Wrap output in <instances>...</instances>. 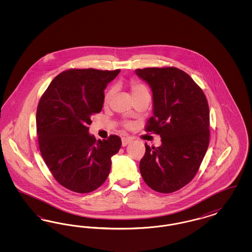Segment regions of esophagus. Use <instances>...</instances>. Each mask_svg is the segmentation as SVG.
<instances>
[{
	"label": "esophagus",
	"mask_w": 252,
	"mask_h": 252,
	"mask_svg": "<svg viewBox=\"0 0 252 252\" xmlns=\"http://www.w3.org/2000/svg\"><path fill=\"white\" fill-rule=\"evenodd\" d=\"M130 142H131L130 138H122V145L123 146H126Z\"/></svg>",
	"instance_id": "34e87169"
}]
</instances>
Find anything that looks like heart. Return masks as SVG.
Returning a JSON list of instances; mask_svg holds the SVG:
<instances>
[{
  "label": "heart",
  "instance_id": "heart-1",
  "mask_svg": "<svg viewBox=\"0 0 252 252\" xmlns=\"http://www.w3.org/2000/svg\"><path fill=\"white\" fill-rule=\"evenodd\" d=\"M130 86H131V93L133 96L147 92V90H146V88L144 87V85L139 84L137 82H131ZM114 92H115L114 87L109 88L107 91L106 94H105V101H107V102L109 101L111 99V97L114 94Z\"/></svg>",
  "mask_w": 252,
  "mask_h": 252
}]
</instances>
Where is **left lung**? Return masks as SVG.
Instances as JSON below:
<instances>
[{
  "mask_svg": "<svg viewBox=\"0 0 252 252\" xmlns=\"http://www.w3.org/2000/svg\"><path fill=\"white\" fill-rule=\"evenodd\" d=\"M135 73L152 92L153 116L146 130L161 138L158 147L145 144L141 175L156 192L178 191L193 179L209 146L206 96L189 74L175 67L137 69Z\"/></svg>",
  "mask_w": 252,
  "mask_h": 252,
  "instance_id": "obj_1",
  "label": "left lung"
}]
</instances>
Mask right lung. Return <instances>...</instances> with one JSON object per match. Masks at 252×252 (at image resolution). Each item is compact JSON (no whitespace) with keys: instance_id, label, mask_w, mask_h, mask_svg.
<instances>
[{"instance_id":"right-lung-1","label":"right lung","mask_w":252,"mask_h":252,"mask_svg":"<svg viewBox=\"0 0 252 252\" xmlns=\"http://www.w3.org/2000/svg\"><path fill=\"white\" fill-rule=\"evenodd\" d=\"M120 72L71 69L49 85L36 109L39 150L56 180L72 192L86 193L108 178L111 157L122 142L116 135L96 141L89 133L91 117L104 104L107 86Z\"/></svg>"}]
</instances>
